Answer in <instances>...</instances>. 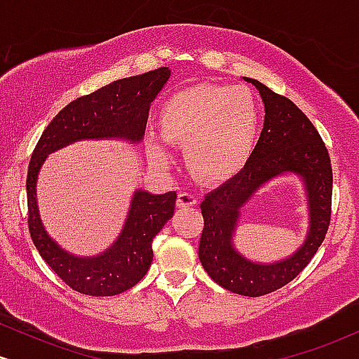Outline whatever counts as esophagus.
<instances>
[{
	"label": "esophagus",
	"mask_w": 359,
	"mask_h": 359,
	"mask_svg": "<svg viewBox=\"0 0 359 359\" xmlns=\"http://www.w3.org/2000/svg\"><path fill=\"white\" fill-rule=\"evenodd\" d=\"M197 197L191 192H180L179 197H177V205L179 208H187V205H196Z\"/></svg>",
	"instance_id": "obj_1"
}]
</instances>
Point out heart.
Here are the masks:
<instances>
[{
    "mask_svg": "<svg viewBox=\"0 0 359 359\" xmlns=\"http://www.w3.org/2000/svg\"><path fill=\"white\" fill-rule=\"evenodd\" d=\"M258 104L243 86L197 84L177 90L160 108L162 138L185 148V163L197 179L222 182L241 172L258 133ZM148 155L165 167L170 154L148 140Z\"/></svg>",
    "mask_w": 359,
    "mask_h": 359,
    "instance_id": "b5f03b06",
    "label": "heart"
}]
</instances>
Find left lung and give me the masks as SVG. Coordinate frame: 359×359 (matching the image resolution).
I'll return each mask as SVG.
<instances>
[{
  "label": "left lung",
  "instance_id": "left-lung-1",
  "mask_svg": "<svg viewBox=\"0 0 359 359\" xmlns=\"http://www.w3.org/2000/svg\"><path fill=\"white\" fill-rule=\"evenodd\" d=\"M245 81L262 94L265 123L240 174L209 192L201 204L204 228L199 259L209 277L222 288L259 297L292 282L323 245L331 222L332 168L327 148L311 119L288 97L250 77ZM285 171L300 175L306 185L311 212L306 243L287 260L270 266L253 264L238 254L231 241L239 209L263 183Z\"/></svg>",
  "mask_w": 359,
  "mask_h": 359
}]
</instances>
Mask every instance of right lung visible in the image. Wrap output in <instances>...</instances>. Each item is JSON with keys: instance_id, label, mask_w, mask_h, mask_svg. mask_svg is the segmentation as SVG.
Masks as SVG:
<instances>
[{"instance_id": "add662e5", "label": "right lung", "mask_w": 359, "mask_h": 359, "mask_svg": "<svg viewBox=\"0 0 359 359\" xmlns=\"http://www.w3.org/2000/svg\"><path fill=\"white\" fill-rule=\"evenodd\" d=\"M170 77L168 67L126 77L77 97L52 119L32 154L27 175L28 229L47 265L72 290L93 297L118 295L135 287L147 275L154 259L151 243L174 216L175 191L160 194L137 191L128 219L113 246L90 258L72 257L50 240L36 208V177L48 154L93 138H125L137 143L147 128L150 102Z\"/></svg>"}]
</instances>
